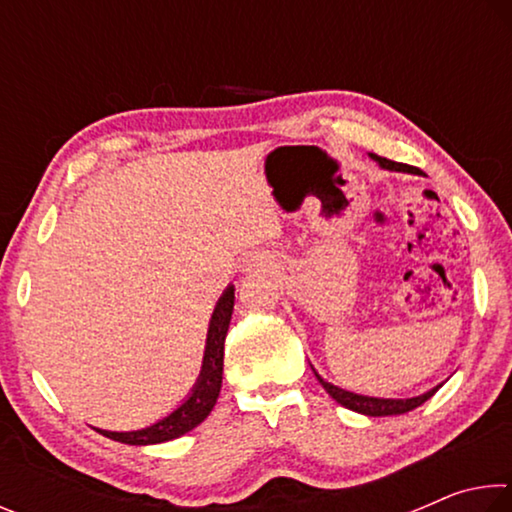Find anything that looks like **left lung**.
<instances>
[{"label": "left lung", "instance_id": "1", "mask_svg": "<svg viewBox=\"0 0 512 512\" xmlns=\"http://www.w3.org/2000/svg\"><path fill=\"white\" fill-rule=\"evenodd\" d=\"M370 158L377 160L384 169L418 173V169L411 167V164H402V162L386 160V158H381V155H375V153H370ZM316 377H318V375H316ZM318 381H320V386H323L325 391H327L329 395H332L336 402H339L341 406H345V409L357 411V413H363V415H370V418H379V415H402V413H409V411H413V409H418L420 404L427 402L429 397L440 388V386L431 388L429 393L418 395V397H411V400H384V397H366V395H357V393L343 391V388L327 384V381L320 379V377H318Z\"/></svg>", "mask_w": 512, "mask_h": 512}]
</instances>
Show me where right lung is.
<instances>
[{
    "instance_id": "add662e5",
    "label": "right lung",
    "mask_w": 512,
    "mask_h": 512,
    "mask_svg": "<svg viewBox=\"0 0 512 512\" xmlns=\"http://www.w3.org/2000/svg\"><path fill=\"white\" fill-rule=\"evenodd\" d=\"M232 307H235V289L228 287L221 296L219 305H216L212 320H210V332H207L201 377H198L192 395H189L176 411L169 413L167 418H162L155 424H151V427L140 429V431L97 429L101 436L117 440V443H126V445H155V443H167V440L185 436L187 431L198 427V424H201L214 409L216 397H219V391H221L223 343H225V334H228Z\"/></svg>"
}]
</instances>
